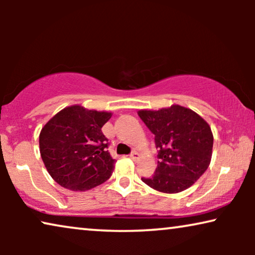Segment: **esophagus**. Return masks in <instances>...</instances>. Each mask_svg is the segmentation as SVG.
Returning <instances> with one entry per match:
<instances>
[{"label":"esophagus","mask_w":255,"mask_h":255,"mask_svg":"<svg viewBox=\"0 0 255 255\" xmlns=\"http://www.w3.org/2000/svg\"><path fill=\"white\" fill-rule=\"evenodd\" d=\"M130 158L132 159V160H138L139 158H140V154H139V153L137 152V151H133L130 154Z\"/></svg>","instance_id":"34e87169"}]
</instances>
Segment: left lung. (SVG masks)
Returning a JSON list of instances; mask_svg holds the SVG:
<instances>
[{
  "instance_id": "left-lung-1",
  "label": "left lung",
  "mask_w": 255,
  "mask_h": 255,
  "mask_svg": "<svg viewBox=\"0 0 255 255\" xmlns=\"http://www.w3.org/2000/svg\"><path fill=\"white\" fill-rule=\"evenodd\" d=\"M138 115L155 135L160 159L154 174L142 177V182L165 194L181 193L193 186L210 165L214 146L210 125L179 104L142 109Z\"/></svg>"
}]
</instances>
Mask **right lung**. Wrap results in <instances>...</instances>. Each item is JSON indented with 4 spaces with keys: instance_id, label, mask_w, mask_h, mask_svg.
<instances>
[{
    "instance_id": "add662e5",
    "label": "right lung",
    "mask_w": 255,
    "mask_h": 255,
    "mask_svg": "<svg viewBox=\"0 0 255 255\" xmlns=\"http://www.w3.org/2000/svg\"><path fill=\"white\" fill-rule=\"evenodd\" d=\"M111 111L74 104L55 114L39 133V151L48 174L73 191L93 189L109 179L115 160L107 151L102 127Z\"/></svg>"
}]
</instances>
